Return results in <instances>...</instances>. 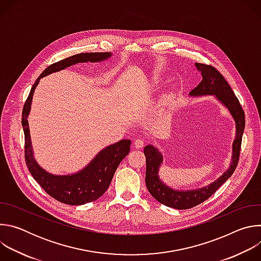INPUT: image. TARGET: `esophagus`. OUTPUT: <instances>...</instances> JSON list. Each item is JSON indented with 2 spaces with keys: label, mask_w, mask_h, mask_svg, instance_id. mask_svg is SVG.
Masks as SVG:
<instances>
[{
  "label": "esophagus",
  "mask_w": 261,
  "mask_h": 261,
  "mask_svg": "<svg viewBox=\"0 0 261 261\" xmlns=\"http://www.w3.org/2000/svg\"><path fill=\"white\" fill-rule=\"evenodd\" d=\"M143 145H144V140H143V139H141V138H136V139L134 140V146H135L136 148H141Z\"/></svg>",
  "instance_id": "34e87169"
}]
</instances>
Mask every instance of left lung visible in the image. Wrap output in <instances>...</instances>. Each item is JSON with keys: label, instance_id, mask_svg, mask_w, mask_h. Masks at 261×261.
<instances>
[{"label": "left lung", "instance_id": "1", "mask_svg": "<svg viewBox=\"0 0 261 261\" xmlns=\"http://www.w3.org/2000/svg\"><path fill=\"white\" fill-rule=\"evenodd\" d=\"M195 67L200 72L202 80L201 83L190 92V97L214 96L217 101L229 111L232 117L236 124V137L232 142L231 162L227 170L207 186L189 190H178L166 185L159 175V170L163 163L162 153L153 144L144 146L143 153L146 159L145 185L148 192L160 203L176 210L191 208L205 201L232 175L239 162L242 137L245 129L244 110L222 74L208 65L195 63Z\"/></svg>", "mask_w": 261, "mask_h": 261}]
</instances>
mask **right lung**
Listing matches in <instances>:
<instances>
[{
	"mask_svg": "<svg viewBox=\"0 0 261 261\" xmlns=\"http://www.w3.org/2000/svg\"><path fill=\"white\" fill-rule=\"evenodd\" d=\"M113 57L111 53H86L69 57L48 66L33 85L22 109L21 125L24 133L25 164L34 179L43 190L59 200L70 205H81L101 197L109 185L122 160L130 152V139H122L105 146L83 169L71 174H53L36 161L31 141L28 118L31 111L33 95L40 80L77 63H99Z\"/></svg>",
	"mask_w": 261,
	"mask_h": 261,
	"instance_id": "add662e5",
	"label": "right lung"
}]
</instances>
